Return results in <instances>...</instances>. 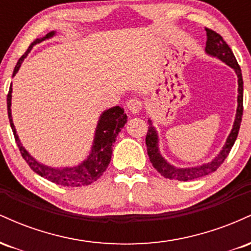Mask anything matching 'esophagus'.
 <instances>
[{"label": "esophagus", "instance_id": "1", "mask_svg": "<svg viewBox=\"0 0 251 251\" xmlns=\"http://www.w3.org/2000/svg\"><path fill=\"white\" fill-rule=\"evenodd\" d=\"M126 107H127V111L131 112L132 114L139 113L140 109H142L143 105L142 101L138 99H129L127 102H126Z\"/></svg>", "mask_w": 251, "mask_h": 251}]
</instances>
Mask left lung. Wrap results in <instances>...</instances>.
Returning a JSON list of instances; mask_svg holds the SVG:
<instances>
[{"instance_id": "8db88e82", "label": "left lung", "mask_w": 251, "mask_h": 251, "mask_svg": "<svg viewBox=\"0 0 251 251\" xmlns=\"http://www.w3.org/2000/svg\"><path fill=\"white\" fill-rule=\"evenodd\" d=\"M205 30L206 36H208L205 46L206 55L216 57V59H218L220 61L224 62L226 65L229 66V67H231L232 70L235 71L236 75H237L238 96L235 120L234 124H232L231 131H230L229 135H227L223 148L221 149V151L218 152L210 162L203 163L201 164V165L179 168V166H176L174 164L168 162V160L163 157V154L160 153L159 135H158V131L154 127L153 122L151 120V118H149L150 126L148 134H146V145H148V154L150 158V162L152 163L153 168L157 170L160 175L164 176L165 178H169V179L188 181L192 179H197V178L204 177V176H208L210 174H212V172H215L216 170L222 165V163L224 162V159L227 157L229 152L231 151V148L234 146L236 138H237L238 131H240L242 116H243V79H242L241 67L238 66L234 53L230 50L229 46L226 45V42L224 41L223 37H222L220 34L216 33V31L208 29V28H206Z\"/></svg>"}]
</instances>
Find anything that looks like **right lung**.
<instances>
[{"label": "right lung", "instance_id": "obj_1", "mask_svg": "<svg viewBox=\"0 0 251 251\" xmlns=\"http://www.w3.org/2000/svg\"><path fill=\"white\" fill-rule=\"evenodd\" d=\"M56 35V31H50L47 35L39 37L35 41L31 42L28 50L20 57L17 61L15 68H14L13 76L16 75L21 67L24 60L27 57L33 47L37 43L50 40ZM11 93H13V85H10L9 93L7 97V107H8V117L11 129L14 132L16 144L19 146L20 152H21L24 159L27 162L28 165L34 172L40 175L46 179L50 180L51 183L59 184L62 186H71V188H76V186H83L92 184L96 181L100 176L107 169L109 162L112 158V151H113V144L116 143L118 134L122 131V128L127 123V116L124 113V108L120 106H113V107L105 109L100 114L99 120H98L96 131H94L93 143H92L91 151L87 157L74 166H60V168H54V166L46 165L31 155L29 152L25 150L17 135L15 125L13 123V117H11Z\"/></svg>", "mask_w": 251, "mask_h": 251}]
</instances>
